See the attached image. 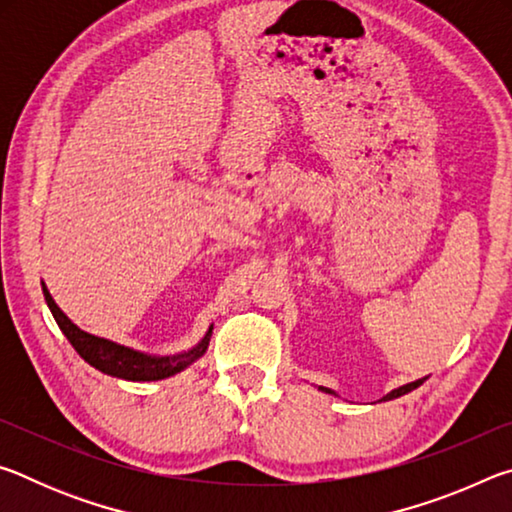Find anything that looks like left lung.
I'll return each mask as SVG.
<instances>
[{
  "label": "left lung",
  "instance_id": "left-lung-1",
  "mask_svg": "<svg viewBox=\"0 0 512 512\" xmlns=\"http://www.w3.org/2000/svg\"><path fill=\"white\" fill-rule=\"evenodd\" d=\"M422 381H424V379H418V381H411V384H406V386L395 388V391H391V393H388V395L384 397V402H386V400H393V397H400V395L411 393L413 388H418V386L422 384ZM320 391H325V393H332V391H329V388H323V386H320Z\"/></svg>",
  "mask_w": 512,
  "mask_h": 512
}]
</instances>
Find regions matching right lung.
Masks as SVG:
<instances>
[{"instance_id":"1","label":"right lung","mask_w":512,"mask_h":512,"mask_svg":"<svg viewBox=\"0 0 512 512\" xmlns=\"http://www.w3.org/2000/svg\"><path fill=\"white\" fill-rule=\"evenodd\" d=\"M45 291V300L54 314L58 327L63 329V334L67 336V341L74 345V350L81 354V357L106 375L119 377V379H131V381H155V379H164L171 377L187 368L189 363H194L198 357H203L207 350V343H210V332L205 334V339L196 345L194 350L176 354V357H146L142 352H135L131 348H124V345H117L106 339H99V336H92L83 329L76 327L72 320H69L63 311L58 309L54 298L49 296L47 287H42Z\"/></svg>"}]
</instances>
